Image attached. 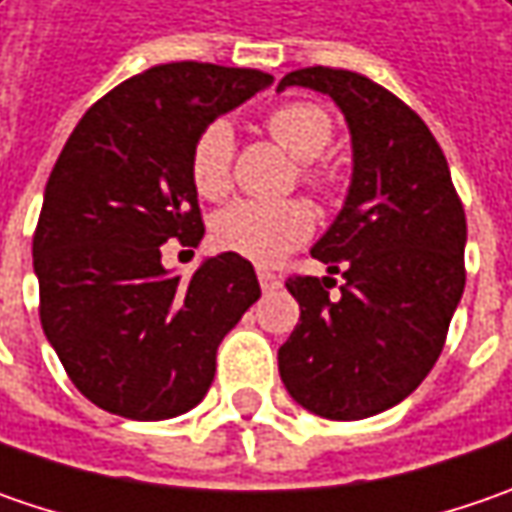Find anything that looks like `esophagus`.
<instances>
[{
    "label": "esophagus",
    "instance_id": "34e87169",
    "mask_svg": "<svg viewBox=\"0 0 512 512\" xmlns=\"http://www.w3.org/2000/svg\"><path fill=\"white\" fill-rule=\"evenodd\" d=\"M257 280H260V286H263L266 292H272V289H278L280 286V275L278 272H272V269H257Z\"/></svg>",
    "mask_w": 512,
    "mask_h": 512
}]
</instances>
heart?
<instances>
[{
    "mask_svg": "<svg viewBox=\"0 0 512 512\" xmlns=\"http://www.w3.org/2000/svg\"><path fill=\"white\" fill-rule=\"evenodd\" d=\"M266 131L298 160L300 183L329 194L338 186V171L321 154L332 143V117L318 102H286L266 114ZM234 134L229 123L214 120L191 145L189 177L206 200H220L232 189ZM315 229V214L303 200H237L214 217V246L252 263H278L298 249Z\"/></svg>",
    "mask_w": 512,
    "mask_h": 512,
    "instance_id": "b5f03b06",
    "label": "heart"
}]
</instances>
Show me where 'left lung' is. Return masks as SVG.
I'll use <instances>...</instances> for the list:
<instances>
[{
    "instance_id": "left-lung-1",
    "label": "left lung",
    "mask_w": 512,
    "mask_h": 512,
    "mask_svg": "<svg viewBox=\"0 0 512 512\" xmlns=\"http://www.w3.org/2000/svg\"><path fill=\"white\" fill-rule=\"evenodd\" d=\"M303 85L341 105L352 186L312 257L344 275H292L300 321L278 349L289 395L315 415L358 421L395 407L435 367L464 292L467 220L433 131L384 85L344 68H300Z\"/></svg>"
}]
</instances>
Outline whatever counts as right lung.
I'll return each mask as SVG.
<instances>
[{
	"label": "right lung",
	"mask_w": 512,
	"mask_h": 512,
	"mask_svg": "<svg viewBox=\"0 0 512 512\" xmlns=\"http://www.w3.org/2000/svg\"><path fill=\"white\" fill-rule=\"evenodd\" d=\"M272 82L255 68L166 62L120 82L79 120L34 232L39 321L74 387L100 410L160 421L203 401L223 335L260 298L246 257L183 280L160 246H197V134Z\"/></svg>",
	"instance_id": "add662e5"
}]
</instances>
